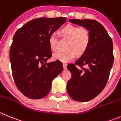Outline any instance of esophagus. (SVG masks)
<instances>
[{
    "instance_id": "obj_1",
    "label": "esophagus",
    "mask_w": 121,
    "mask_h": 121,
    "mask_svg": "<svg viewBox=\"0 0 121 121\" xmlns=\"http://www.w3.org/2000/svg\"><path fill=\"white\" fill-rule=\"evenodd\" d=\"M63 69L64 70H67V64L66 63H63Z\"/></svg>"
}]
</instances>
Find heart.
<instances>
[{
    "label": "heart",
    "instance_id": "1",
    "mask_svg": "<svg viewBox=\"0 0 121 121\" xmlns=\"http://www.w3.org/2000/svg\"><path fill=\"white\" fill-rule=\"evenodd\" d=\"M60 34L64 38L69 39L66 45V51H58L53 54L55 60L67 63L75 56H83L87 51L90 43V35L86 29H80L73 25H67L60 30ZM49 46L52 51L57 50L58 38L55 33L51 34L48 38Z\"/></svg>",
    "mask_w": 121,
    "mask_h": 121
}]
</instances>
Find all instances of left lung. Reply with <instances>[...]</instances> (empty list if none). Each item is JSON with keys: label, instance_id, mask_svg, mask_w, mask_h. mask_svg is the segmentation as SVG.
Wrapping results in <instances>:
<instances>
[{"label": "left lung", "instance_id": "1", "mask_svg": "<svg viewBox=\"0 0 121 121\" xmlns=\"http://www.w3.org/2000/svg\"><path fill=\"white\" fill-rule=\"evenodd\" d=\"M69 21L85 28L90 33L87 51L75 64L67 66L71 73L67 84L68 94L76 101L87 102L100 94L106 86L113 63V43L104 26L95 20L70 19Z\"/></svg>", "mask_w": 121, "mask_h": 121}]
</instances>
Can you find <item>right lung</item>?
I'll return each mask as SVG.
<instances>
[{
  "label": "right lung",
  "mask_w": 121,
  "mask_h": 121,
  "mask_svg": "<svg viewBox=\"0 0 121 121\" xmlns=\"http://www.w3.org/2000/svg\"><path fill=\"white\" fill-rule=\"evenodd\" d=\"M65 21L64 17L35 19L14 35L9 52L12 76L17 89L30 99L46 96L52 80L63 71L60 62L47 61L52 56L49 37Z\"/></svg>",
  "instance_id": "add662e5"
}]
</instances>
